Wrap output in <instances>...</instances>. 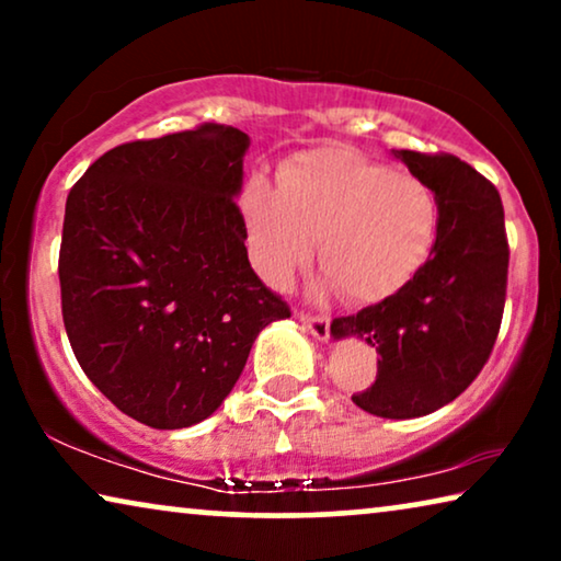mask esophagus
Instances as JSON below:
<instances>
[{
  "mask_svg": "<svg viewBox=\"0 0 561 561\" xmlns=\"http://www.w3.org/2000/svg\"><path fill=\"white\" fill-rule=\"evenodd\" d=\"M296 317L313 334V340H319V342H327L329 340V317H324V313L298 311Z\"/></svg>",
  "mask_w": 561,
  "mask_h": 561,
  "instance_id": "obj_1",
  "label": "esophagus"
}]
</instances>
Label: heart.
<instances>
[{
  "label": "heart",
  "mask_w": 561,
  "mask_h": 561,
  "mask_svg": "<svg viewBox=\"0 0 561 561\" xmlns=\"http://www.w3.org/2000/svg\"><path fill=\"white\" fill-rule=\"evenodd\" d=\"M240 209L252 263L286 288L311 263L319 237L324 283L352 304L396 296L432 257L439 202L426 181L352 148H317L290 158L278 183L252 175Z\"/></svg>",
  "instance_id": "b5f03b06"
}]
</instances>
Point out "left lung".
Masks as SVG:
<instances>
[{"label": "left lung", "mask_w": 561, "mask_h": 561, "mask_svg": "<svg viewBox=\"0 0 561 561\" xmlns=\"http://www.w3.org/2000/svg\"><path fill=\"white\" fill-rule=\"evenodd\" d=\"M434 188L439 232L428 263L403 290L332 321L378 352V375L352 396L382 419L426 416L455 401L485 367L501 332L508 288V237L497 188L449 152L393 150Z\"/></svg>", "instance_id": "left-lung-1"}]
</instances>
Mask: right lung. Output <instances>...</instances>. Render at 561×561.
Masks as SVG:
<instances>
[{"instance_id": "obj_1", "label": "right lung", "mask_w": 561, "mask_h": 561, "mask_svg": "<svg viewBox=\"0 0 561 561\" xmlns=\"http://www.w3.org/2000/svg\"><path fill=\"white\" fill-rule=\"evenodd\" d=\"M250 137L204 122L104 152L66 198L60 311L87 378L129 419L194 426L255 336L290 317L248 260L234 196Z\"/></svg>"}]
</instances>
